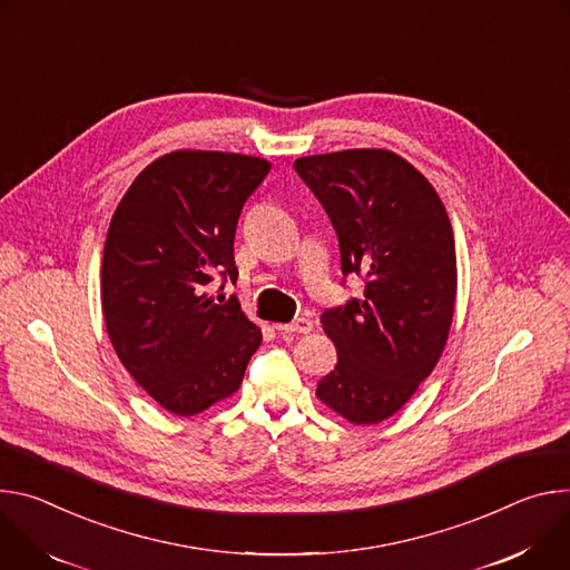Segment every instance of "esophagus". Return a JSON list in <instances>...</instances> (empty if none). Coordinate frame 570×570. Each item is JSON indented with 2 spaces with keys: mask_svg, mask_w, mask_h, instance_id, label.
<instances>
[{
  "mask_svg": "<svg viewBox=\"0 0 570 570\" xmlns=\"http://www.w3.org/2000/svg\"><path fill=\"white\" fill-rule=\"evenodd\" d=\"M274 328L281 331V333H309L312 331V322L301 317V320H294L292 324H276Z\"/></svg>",
  "mask_w": 570,
  "mask_h": 570,
  "instance_id": "34e87169",
  "label": "esophagus"
}]
</instances>
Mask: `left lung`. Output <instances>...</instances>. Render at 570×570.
<instances>
[{
	"mask_svg": "<svg viewBox=\"0 0 570 570\" xmlns=\"http://www.w3.org/2000/svg\"><path fill=\"white\" fill-rule=\"evenodd\" d=\"M328 213L342 272L366 278L364 298L322 314L337 348L317 399L355 425L396 414L449 342L455 237L432 183L390 149H344L294 163Z\"/></svg>",
	"mask_w": 570,
	"mask_h": 570,
	"instance_id": "obj_1",
	"label": "left lung"
}]
</instances>
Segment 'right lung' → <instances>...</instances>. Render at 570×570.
Masks as SVG:
<instances>
[{
  "label": "right lung",
  "mask_w": 570,
  "mask_h": 570,
  "mask_svg": "<svg viewBox=\"0 0 570 570\" xmlns=\"http://www.w3.org/2000/svg\"><path fill=\"white\" fill-rule=\"evenodd\" d=\"M258 156L176 149L149 163L117 204L101 258L110 344L167 412L195 416L230 399L263 331L206 285L237 281L235 228L269 174Z\"/></svg>",
  "instance_id": "add662e5"
}]
</instances>
